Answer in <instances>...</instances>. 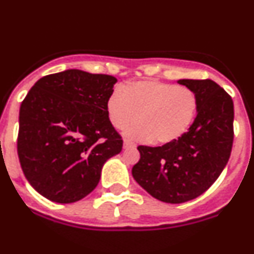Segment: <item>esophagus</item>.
Instances as JSON below:
<instances>
[{
	"label": "esophagus",
	"instance_id": "esophagus-1",
	"mask_svg": "<svg viewBox=\"0 0 254 254\" xmlns=\"http://www.w3.org/2000/svg\"><path fill=\"white\" fill-rule=\"evenodd\" d=\"M134 146H135V144L132 143V141H130V140H127V139H125V140H124V148L125 149L134 148Z\"/></svg>",
	"mask_w": 254,
	"mask_h": 254
}]
</instances>
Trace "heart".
Segmentation results:
<instances>
[{"mask_svg":"<svg viewBox=\"0 0 254 254\" xmlns=\"http://www.w3.org/2000/svg\"><path fill=\"white\" fill-rule=\"evenodd\" d=\"M109 119L118 129L140 140L169 144L186 134L198 111V96L191 89L156 80H140L109 96Z\"/></svg>","mask_w":254,"mask_h":254,"instance_id":"heart-1","label":"heart"}]
</instances>
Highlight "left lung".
<instances>
[{
	"label": "left lung",
	"instance_id": "1",
	"mask_svg": "<svg viewBox=\"0 0 254 254\" xmlns=\"http://www.w3.org/2000/svg\"><path fill=\"white\" fill-rule=\"evenodd\" d=\"M198 96L196 118L178 140L162 146L139 145L132 177L150 195L178 204L210 188L223 172L233 146L231 95L210 79L179 80Z\"/></svg>",
	"mask_w": 254,
	"mask_h": 254
}]
</instances>
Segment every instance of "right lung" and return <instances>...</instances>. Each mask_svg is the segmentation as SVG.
<instances>
[{
	"mask_svg": "<svg viewBox=\"0 0 254 254\" xmlns=\"http://www.w3.org/2000/svg\"><path fill=\"white\" fill-rule=\"evenodd\" d=\"M115 82L110 75L66 70L41 77L23 99L18 159L28 183L49 200L85 198L104 163L122 151L106 108Z\"/></svg>",
	"mask_w": 254,
	"mask_h": 254,
	"instance_id": "obj_1",
	"label": "right lung"
}]
</instances>
